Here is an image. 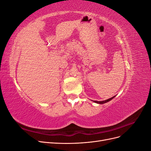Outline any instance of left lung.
<instances>
[{"instance_id": "8db88e82", "label": "left lung", "mask_w": 151, "mask_h": 151, "mask_svg": "<svg viewBox=\"0 0 151 151\" xmlns=\"http://www.w3.org/2000/svg\"><path fill=\"white\" fill-rule=\"evenodd\" d=\"M115 97V96H113V97H112V98H109V99H106V100H104V101H94V103H98V104H104V103H107V102H108V101H111V99H113Z\"/></svg>"}]
</instances>
